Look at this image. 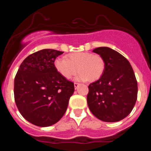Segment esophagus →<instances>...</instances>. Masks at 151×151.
<instances>
[{
  "instance_id": "obj_1",
  "label": "esophagus",
  "mask_w": 151,
  "mask_h": 151,
  "mask_svg": "<svg viewBox=\"0 0 151 151\" xmlns=\"http://www.w3.org/2000/svg\"><path fill=\"white\" fill-rule=\"evenodd\" d=\"M74 88H75V89H77V87L79 85V83H74Z\"/></svg>"
}]
</instances>
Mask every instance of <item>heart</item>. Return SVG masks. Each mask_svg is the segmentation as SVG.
Masks as SVG:
<instances>
[{
	"mask_svg": "<svg viewBox=\"0 0 151 151\" xmlns=\"http://www.w3.org/2000/svg\"><path fill=\"white\" fill-rule=\"evenodd\" d=\"M54 65L59 73L67 79L79 71L74 78L78 81L96 80L104 70V62L101 57L89 52H74L70 54L68 58L58 57Z\"/></svg>",
	"mask_w": 151,
	"mask_h": 151,
	"instance_id": "obj_1",
	"label": "heart"
}]
</instances>
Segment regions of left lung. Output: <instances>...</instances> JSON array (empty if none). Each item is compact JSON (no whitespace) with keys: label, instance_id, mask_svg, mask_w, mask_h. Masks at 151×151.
Listing matches in <instances>:
<instances>
[{"label":"left lung","instance_id":"8db88e82","mask_svg":"<svg viewBox=\"0 0 151 151\" xmlns=\"http://www.w3.org/2000/svg\"><path fill=\"white\" fill-rule=\"evenodd\" d=\"M104 62L101 77L89 85L87 104L91 112L105 122H116L127 116L137 100L138 84L130 62L111 48L93 50Z\"/></svg>","mask_w":151,"mask_h":151}]
</instances>
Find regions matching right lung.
<instances>
[{
	"label": "right lung",
	"instance_id": "add662e5",
	"mask_svg": "<svg viewBox=\"0 0 151 151\" xmlns=\"http://www.w3.org/2000/svg\"><path fill=\"white\" fill-rule=\"evenodd\" d=\"M63 52L44 49L26 58L14 80L19 111L34 125L47 127L61 119L74 91V83L63 77L54 62Z\"/></svg>",
	"mask_w": 151,
	"mask_h": 151
}]
</instances>
